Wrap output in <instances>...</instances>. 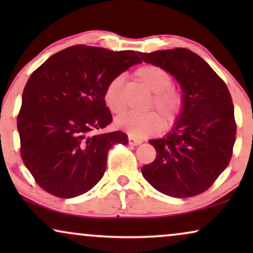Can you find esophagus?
Masks as SVG:
<instances>
[{"label": "esophagus", "instance_id": "obj_1", "mask_svg": "<svg viewBox=\"0 0 253 253\" xmlns=\"http://www.w3.org/2000/svg\"><path fill=\"white\" fill-rule=\"evenodd\" d=\"M129 144L132 145V146H137V145L141 144V140L136 139V138H133V137H129Z\"/></svg>", "mask_w": 253, "mask_h": 253}]
</instances>
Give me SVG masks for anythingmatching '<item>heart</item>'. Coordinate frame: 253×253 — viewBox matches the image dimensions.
Masks as SVG:
<instances>
[{
	"mask_svg": "<svg viewBox=\"0 0 253 253\" xmlns=\"http://www.w3.org/2000/svg\"><path fill=\"white\" fill-rule=\"evenodd\" d=\"M134 77L153 94L152 105L164 116L166 126H170L181 115L183 96L177 89L169 87L172 77L164 68L154 64H144L134 71ZM103 101L107 108L114 114L124 110L122 95V77H115L108 83L103 93ZM160 114L150 112L137 114L127 112L116 119V124L132 137L143 138L151 136L164 127Z\"/></svg>",
	"mask_w": 253,
	"mask_h": 253,
	"instance_id": "heart-1",
	"label": "heart"
}]
</instances>
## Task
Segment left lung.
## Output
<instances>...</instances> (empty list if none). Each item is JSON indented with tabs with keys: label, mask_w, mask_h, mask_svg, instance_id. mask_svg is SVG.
Instances as JSON below:
<instances>
[{
	"label": "left lung",
	"mask_w": 253,
	"mask_h": 253,
	"mask_svg": "<svg viewBox=\"0 0 253 253\" xmlns=\"http://www.w3.org/2000/svg\"><path fill=\"white\" fill-rule=\"evenodd\" d=\"M181 85L183 109L174 126L150 144L157 158L141 167L164 195L188 198L206 191L229 164L236 139L234 105L227 85L199 55L186 48L139 53Z\"/></svg>",
	"instance_id": "8db88e82"
}]
</instances>
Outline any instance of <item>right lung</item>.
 Returning a JSON list of instances; mask_svg holds the SVG:
<instances>
[{
    "mask_svg": "<svg viewBox=\"0 0 253 253\" xmlns=\"http://www.w3.org/2000/svg\"><path fill=\"white\" fill-rule=\"evenodd\" d=\"M140 62L133 50L76 44L31 75L17 129L24 164L44 191L74 198L102 178L108 151L127 143L122 131L96 133L113 121L103 93L112 79Z\"/></svg>",
    "mask_w": 253,
    "mask_h": 253,
    "instance_id": "add662e5",
    "label": "right lung"
}]
</instances>
